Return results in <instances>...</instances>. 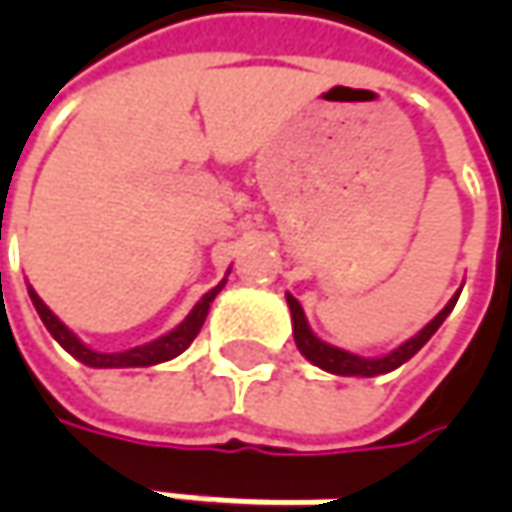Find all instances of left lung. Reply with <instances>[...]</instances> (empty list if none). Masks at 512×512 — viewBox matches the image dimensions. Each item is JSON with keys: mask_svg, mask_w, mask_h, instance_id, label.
<instances>
[{"mask_svg": "<svg viewBox=\"0 0 512 512\" xmlns=\"http://www.w3.org/2000/svg\"><path fill=\"white\" fill-rule=\"evenodd\" d=\"M462 293V290H459ZM459 293L444 305V310L436 316V319H430L427 325L413 336V339H407L404 344H399L396 350H390L387 356H379V359H364V356H356V353H347L342 347H333V344L322 342L310 325H307L305 319V310L302 305L287 293V307H290V316H293V339H296V347H299V353L305 356L307 362H313L316 367H322L327 373H336V376H382V373H390V370H396V367H402L407 359H413L419 350H422L427 339L442 327V322L450 316V310L456 307V299H459Z\"/></svg>", "mask_w": 512, "mask_h": 512, "instance_id": "left-lung-1", "label": "left lung"}]
</instances>
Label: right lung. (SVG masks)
<instances>
[{"label":"right lung","mask_w":512,"mask_h":512,"mask_svg":"<svg viewBox=\"0 0 512 512\" xmlns=\"http://www.w3.org/2000/svg\"><path fill=\"white\" fill-rule=\"evenodd\" d=\"M227 273H230V270H227ZM225 282L227 279H222V282L213 287V290H207L205 296L193 305V310L187 313L182 325H176L170 333L159 336V339H153V342L139 344V347H130V350H122V353H99V350H90L88 344L79 342V336H76L73 330H68V327L59 322V316H56V313H53V310H50V307L36 296V290H33V287H28V293H30V302H33V307H36L39 319H42L45 327H48L50 336L62 344L73 359H79V362L88 364V367H150V364L170 362V359H176L182 350L190 347V342L199 336V330H202V325H205L210 302L219 296V290L225 287Z\"/></svg>","instance_id":"obj_1"}]
</instances>
